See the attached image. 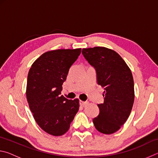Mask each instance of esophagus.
Masks as SVG:
<instances>
[{"label":"esophagus","instance_id":"34e87169","mask_svg":"<svg viewBox=\"0 0 158 158\" xmlns=\"http://www.w3.org/2000/svg\"><path fill=\"white\" fill-rule=\"evenodd\" d=\"M87 102H84V101H82V100H80L79 101V104H80V105H81V106H84V105H87Z\"/></svg>","mask_w":158,"mask_h":158}]
</instances>
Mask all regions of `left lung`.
<instances>
[{
  "label": "left lung",
  "mask_w": 158,
  "mask_h": 158,
  "mask_svg": "<svg viewBox=\"0 0 158 158\" xmlns=\"http://www.w3.org/2000/svg\"><path fill=\"white\" fill-rule=\"evenodd\" d=\"M84 58L96 69L98 84L104 88V103L93 122L99 132H116L129 117L135 100L132 72L121 56L104 47L82 49Z\"/></svg>",
  "instance_id": "8db88e82"
}]
</instances>
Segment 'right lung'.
Instances as JSON below:
<instances>
[{
  "mask_svg": "<svg viewBox=\"0 0 158 158\" xmlns=\"http://www.w3.org/2000/svg\"><path fill=\"white\" fill-rule=\"evenodd\" d=\"M81 49H56L44 53L29 69L26 98L37 125L44 132L60 136L69 130L79 108V100L60 95L69 69Z\"/></svg>",
  "mask_w": 158,
  "mask_h": 158,
  "instance_id": "right-lung-1",
  "label": "right lung"
}]
</instances>
